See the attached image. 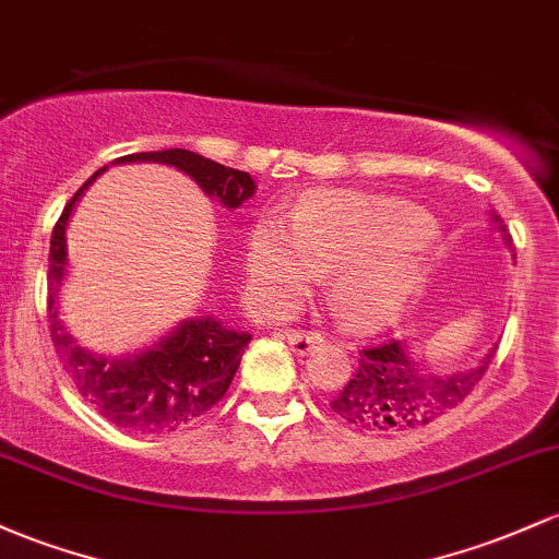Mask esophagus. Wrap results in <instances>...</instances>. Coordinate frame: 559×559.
<instances>
[{
  "mask_svg": "<svg viewBox=\"0 0 559 559\" xmlns=\"http://www.w3.org/2000/svg\"><path fill=\"white\" fill-rule=\"evenodd\" d=\"M284 340L289 342V347L297 355H308L310 349L316 347L318 342H321V336L308 334V331H294V329H289V331H284Z\"/></svg>",
  "mask_w": 559,
  "mask_h": 559,
  "instance_id": "obj_1",
  "label": "esophagus"
}]
</instances>
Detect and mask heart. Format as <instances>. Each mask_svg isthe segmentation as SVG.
<instances>
[{
  "label": "heart",
  "mask_w": 559,
  "mask_h": 559,
  "mask_svg": "<svg viewBox=\"0 0 559 559\" xmlns=\"http://www.w3.org/2000/svg\"><path fill=\"white\" fill-rule=\"evenodd\" d=\"M432 223L395 199L318 195L292 223L265 214L247 238V278L262 312L289 310L323 270L329 297L353 329H379L421 289Z\"/></svg>",
  "instance_id": "b5f03b06"
}]
</instances>
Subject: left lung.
I'll return each mask as SVG.
<instances>
[{
  "label": "left lung",
  "instance_id": "obj_1",
  "mask_svg": "<svg viewBox=\"0 0 559 559\" xmlns=\"http://www.w3.org/2000/svg\"><path fill=\"white\" fill-rule=\"evenodd\" d=\"M493 223L504 236L507 247L512 249V236L499 214H493ZM493 353L496 347L467 371L435 373L416 364L406 353V345L397 340L366 347L358 358V369L347 379L340 395L331 401V408L353 425L382 429V432L429 425L456 408L475 390Z\"/></svg>",
  "mask_w": 559,
  "mask_h": 559
}]
</instances>
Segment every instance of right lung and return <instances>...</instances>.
Returning a JSON list of instances; mask_svg holds the SVG:
<instances>
[{
	"instance_id": "1",
	"label": "right lung",
	"mask_w": 559,
	"mask_h": 559,
	"mask_svg": "<svg viewBox=\"0 0 559 559\" xmlns=\"http://www.w3.org/2000/svg\"><path fill=\"white\" fill-rule=\"evenodd\" d=\"M132 162H156L186 171L210 199H217L228 210H238L257 190L247 171L223 167L193 151L169 148L116 158V164ZM100 171H95L73 193V199L55 223L50 238L47 318H50L52 345L58 358L63 360V369L76 384L79 395L103 419L121 429H130V432H175L193 421L195 416L210 411L228 392L251 334L223 326L219 318L195 316L171 329L153 347L134 355L108 358V355L90 353L76 345L66 323L60 321L58 310V292L66 278V267H69L66 228H69V217L79 195Z\"/></svg>"
}]
</instances>
